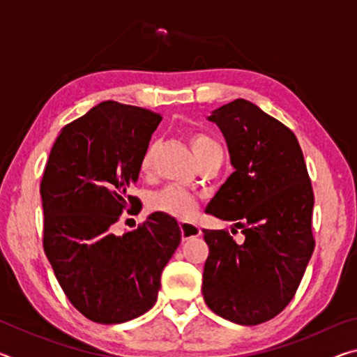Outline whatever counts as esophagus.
Instances as JSON below:
<instances>
[{
	"mask_svg": "<svg viewBox=\"0 0 357 357\" xmlns=\"http://www.w3.org/2000/svg\"><path fill=\"white\" fill-rule=\"evenodd\" d=\"M179 228H181V236H183V241L197 238V236H200V234H202L200 227L195 225V223L181 222L179 223Z\"/></svg>",
	"mask_w": 357,
	"mask_h": 357,
	"instance_id": "esophagus-1",
	"label": "esophagus"
}]
</instances>
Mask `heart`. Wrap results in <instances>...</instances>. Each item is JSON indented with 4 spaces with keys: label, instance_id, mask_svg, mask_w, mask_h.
I'll list each match as a JSON object with an SVG mask.
<instances>
[{
    "label": "heart",
    "instance_id": "heart-1",
    "mask_svg": "<svg viewBox=\"0 0 357 357\" xmlns=\"http://www.w3.org/2000/svg\"><path fill=\"white\" fill-rule=\"evenodd\" d=\"M190 148L193 151V155L197 157L198 164L206 157L208 154L213 153L214 149H219L217 143L204 134H193L190 137ZM154 155H155V144H149L144 149V153L140 159V170L142 173L148 174L151 173L154 167ZM149 208L153 211H159V213L168 214L172 217H176L181 220L192 219L198 211V200L195 195H192L184 189L179 187H165L159 192L153 193L149 197Z\"/></svg>",
    "mask_w": 357,
    "mask_h": 357
}]
</instances>
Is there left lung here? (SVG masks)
<instances>
[{"label": "left lung", "instance_id": "8db88e82", "mask_svg": "<svg viewBox=\"0 0 357 357\" xmlns=\"http://www.w3.org/2000/svg\"><path fill=\"white\" fill-rule=\"evenodd\" d=\"M208 119L225 137L234 172L206 213L234 222L244 243L223 229H203L209 245L203 298L228 321L255 326L285 309L310 261L312 183L298 138L255 104L236 99Z\"/></svg>", "mask_w": 357, "mask_h": 357}]
</instances>
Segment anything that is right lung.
Wrapping results in <instances>:
<instances>
[{"mask_svg": "<svg viewBox=\"0 0 357 357\" xmlns=\"http://www.w3.org/2000/svg\"><path fill=\"white\" fill-rule=\"evenodd\" d=\"M160 114L100 102L64 126L40 183L44 250L70 304L100 324H118L155 304L160 274L181 243L174 217L153 213L114 234L124 209L137 213L129 189Z\"/></svg>", "mask_w": 357, "mask_h": 357, "instance_id": "add662e5", "label": "right lung"}]
</instances>
